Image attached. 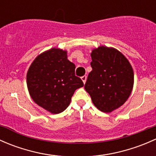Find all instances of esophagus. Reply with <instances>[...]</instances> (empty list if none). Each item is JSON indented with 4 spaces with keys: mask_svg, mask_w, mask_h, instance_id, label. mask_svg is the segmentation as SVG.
I'll list each match as a JSON object with an SVG mask.
<instances>
[{
    "mask_svg": "<svg viewBox=\"0 0 156 156\" xmlns=\"http://www.w3.org/2000/svg\"><path fill=\"white\" fill-rule=\"evenodd\" d=\"M81 80H82L83 83H84V84H85L86 81H87V76H86V75H84V76H82V77H81Z\"/></svg>",
    "mask_w": 156,
    "mask_h": 156,
    "instance_id": "34e87169",
    "label": "esophagus"
}]
</instances>
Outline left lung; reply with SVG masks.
Masks as SVG:
<instances>
[{
    "instance_id": "obj_1",
    "label": "left lung",
    "mask_w": 156,
    "mask_h": 156,
    "mask_svg": "<svg viewBox=\"0 0 156 156\" xmlns=\"http://www.w3.org/2000/svg\"><path fill=\"white\" fill-rule=\"evenodd\" d=\"M92 71L84 85L93 103L103 112L122 106L131 94L133 71L127 59L116 49L100 46L90 54Z\"/></svg>"
}]
</instances>
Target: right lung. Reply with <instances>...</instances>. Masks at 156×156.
Returning <instances> with one entry per match:
<instances>
[{
  "label": "right lung",
  "instance_id": "obj_1",
  "mask_svg": "<svg viewBox=\"0 0 156 156\" xmlns=\"http://www.w3.org/2000/svg\"><path fill=\"white\" fill-rule=\"evenodd\" d=\"M75 69L66 50L52 48L38 55L26 76L28 90L34 103L53 114L63 112L75 90L84 86L81 78L75 76Z\"/></svg>",
  "mask_w": 156,
  "mask_h": 156
}]
</instances>
